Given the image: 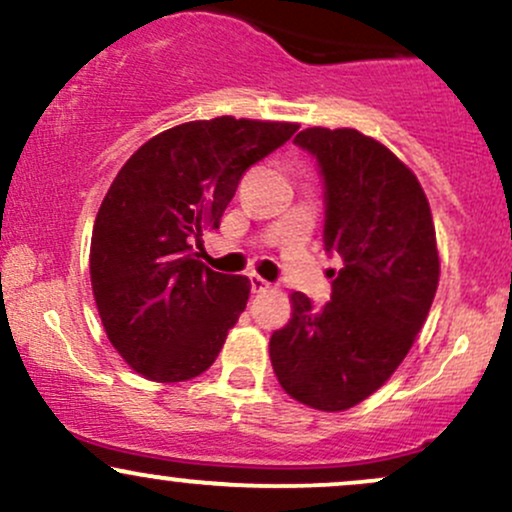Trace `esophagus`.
Here are the masks:
<instances>
[{"label":"esophagus","instance_id":"1","mask_svg":"<svg viewBox=\"0 0 512 512\" xmlns=\"http://www.w3.org/2000/svg\"><path fill=\"white\" fill-rule=\"evenodd\" d=\"M250 286H252V291L260 293V291L269 289V281H264L262 276H257V274H250Z\"/></svg>","mask_w":512,"mask_h":512}]
</instances>
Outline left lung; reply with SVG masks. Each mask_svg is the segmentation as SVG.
I'll list each match as a JSON object with an SVG mask.
<instances>
[{"mask_svg": "<svg viewBox=\"0 0 512 512\" xmlns=\"http://www.w3.org/2000/svg\"><path fill=\"white\" fill-rule=\"evenodd\" d=\"M325 180V248L342 257L330 303L291 293L269 339L276 380L298 402L344 411L373 395L409 354L438 289L431 207L419 180L358 129L308 127L293 139Z\"/></svg>", "mask_w": 512, "mask_h": 512, "instance_id": "1", "label": "left lung"}]
</instances>
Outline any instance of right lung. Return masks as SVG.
Masks as SVG:
<instances>
[{
    "mask_svg": "<svg viewBox=\"0 0 512 512\" xmlns=\"http://www.w3.org/2000/svg\"><path fill=\"white\" fill-rule=\"evenodd\" d=\"M293 122H185L139 146L110 185L91 238V286L117 354L156 383L197 378L250 296L248 276L195 260L243 173L293 137Z\"/></svg>",
    "mask_w": 512,
    "mask_h": 512,
    "instance_id": "add662e5",
    "label": "right lung"
}]
</instances>
